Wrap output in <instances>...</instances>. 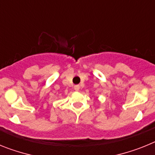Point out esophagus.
I'll list each match as a JSON object with an SVG mask.
<instances>
[{"mask_svg":"<svg viewBox=\"0 0 155 155\" xmlns=\"http://www.w3.org/2000/svg\"><path fill=\"white\" fill-rule=\"evenodd\" d=\"M79 89H80V86L79 85H75L74 86V90L75 91H79Z\"/></svg>","mask_w":155,"mask_h":155,"instance_id":"obj_1","label":"esophagus"}]
</instances>
